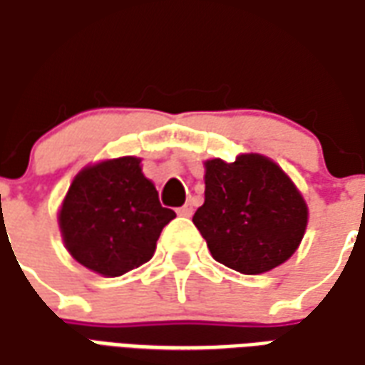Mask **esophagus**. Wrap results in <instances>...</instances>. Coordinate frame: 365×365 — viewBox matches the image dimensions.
<instances>
[{
    "instance_id": "1",
    "label": "esophagus",
    "mask_w": 365,
    "mask_h": 365,
    "mask_svg": "<svg viewBox=\"0 0 365 365\" xmlns=\"http://www.w3.org/2000/svg\"><path fill=\"white\" fill-rule=\"evenodd\" d=\"M178 215H182V217H191V215H193V203L187 201L185 205L178 209Z\"/></svg>"
}]
</instances>
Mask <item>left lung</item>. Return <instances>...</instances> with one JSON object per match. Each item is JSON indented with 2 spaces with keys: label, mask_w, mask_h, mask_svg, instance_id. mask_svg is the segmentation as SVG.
<instances>
[{
  "label": "left lung",
  "mask_w": 365,
  "mask_h": 365,
  "mask_svg": "<svg viewBox=\"0 0 365 365\" xmlns=\"http://www.w3.org/2000/svg\"><path fill=\"white\" fill-rule=\"evenodd\" d=\"M193 225L217 262L240 274L274 269L297 250L307 205L283 170L260 154L205 162V203Z\"/></svg>",
  "instance_id": "obj_1"
}]
</instances>
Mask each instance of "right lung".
I'll use <instances>...</instances> for the list:
<instances>
[{
    "mask_svg": "<svg viewBox=\"0 0 365 365\" xmlns=\"http://www.w3.org/2000/svg\"><path fill=\"white\" fill-rule=\"evenodd\" d=\"M175 213L133 156L107 160L76 175L58 221L68 252L86 268L117 277L143 266Z\"/></svg>",
    "mask_w": 365,
    "mask_h": 365,
    "instance_id": "obj_1",
    "label": "right lung"
}]
</instances>
